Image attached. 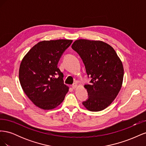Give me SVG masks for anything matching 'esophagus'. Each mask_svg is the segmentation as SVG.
<instances>
[{
    "label": "esophagus",
    "mask_w": 146,
    "mask_h": 146,
    "mask_svg": "<svg viewBox=\"0 0 146 146\" xmlns=\"http://www.w3.org/2000/svg\"><path fill=\"white\" fill-rule=\"evenodd\" d=\"M77 86V85L76 83H74L73 85H72V88H73V89H75V88H76Z\"/></svg>",
    "instance_id": "34e87169"
}]
</instances>
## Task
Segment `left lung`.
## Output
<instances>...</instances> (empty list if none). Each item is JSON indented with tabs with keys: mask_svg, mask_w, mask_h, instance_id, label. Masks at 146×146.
<instances>
[{
	"mask_svg": "<svg viewBox=\"0 0 146 146\" xmlns=\"http://www.w3.org/2000/svg\"><path fill=\"white\" fill-rule=\"evenodd\" d=\"M72 48L80 56L85 66L90 85L85 87L88 99L83 105L91 111L104 110L115 99L122 87L123 68L116 51L101 41L80 39Z\"/></svg>",
	"mask_w": 146,
	"mask_h": 146,
	"instance_id": "8db88e82",
	"label": "left lung"
}]
</instances>
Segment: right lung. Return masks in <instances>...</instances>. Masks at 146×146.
<instances>
[{
  "mask_svg": "<svg viewBox=\"0 0 146 146\" xmlns=\"http://www.w3.org/2000/svg\"><path fill=\"white\" fill-rule=\"evenodd\" d=\"M69 39L42 41L35 45L22 60L19 78L29 99L43 110H52L64 100L69 87L64 85L63 74L57 66Z\"/></svg>",
  "mask_w": 146,
  "mask_h": 146,
  "instance_id": "obj_1",
  "label": "right lung"
}]
</instances>
